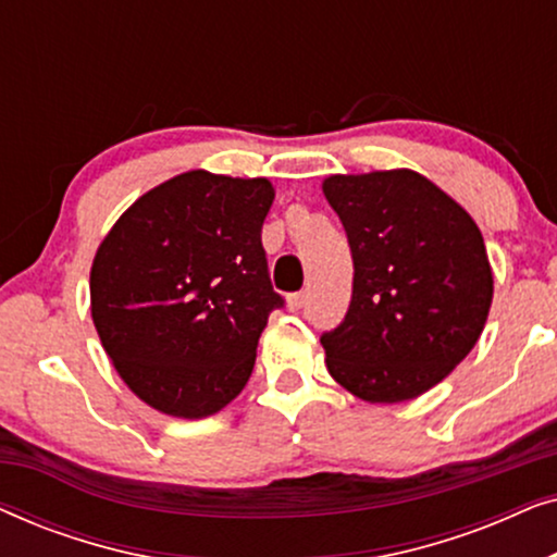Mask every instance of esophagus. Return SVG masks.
I'll return each mask as SVG.
<instances>
[{
  "label": "esophagus",
  "instance_id": "obj_1",
  "mask_svg": "<svg viewBox=\"0 0 557 557\" xmlns=\"http://www.w3.org/2000/svg\"><path fill=\"white\" fill-rule=\"evenodd\" d=\"M304 304H307V292H299V294H292L288 296V309L299 311Z\"/></svg>",
  "mask_w": 557,
  "mask_h": 557
}]
</instances>
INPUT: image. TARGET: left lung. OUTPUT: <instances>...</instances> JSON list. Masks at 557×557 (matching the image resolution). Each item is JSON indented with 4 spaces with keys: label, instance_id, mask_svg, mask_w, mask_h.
Segmentation results:
<instances>
[{
    "label": "left lung",
    "instance_id": "8db88e82",
    "mask_svg": "<svg viewBox=\"0 0 557 557\" xmlns=\"http://www.w3.org/2000/svg\"><path fill=\"white\" fill-rule=\"evenodd\" d=\"M326 202L352 250V301L322 334L326 370L368 403L438 385L476 345L494 278L467 210L413 170L332 174Z\"/></svg>",
    "mask_w": 557,
    "mask_h": 557
}]
</instances>
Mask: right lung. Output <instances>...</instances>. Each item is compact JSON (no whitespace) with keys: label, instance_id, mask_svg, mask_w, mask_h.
<instances>
[{"label":"right lung","instance_id":"obj_1","mask_svg":"<svg viewBox=\"0 0 557 557\" xmlns=\"http://www.w3.org/2000/svg\"><path fill=\"white\" fill-rule=\"evenodd\" d=\"M265 177L193 170L141 195L90 265V317L121 380L159 413L208 418L256 364L258 337L284 299L261 227Z\"/></svg>","mask_w":557,"mask_h":557}]
</instances>
